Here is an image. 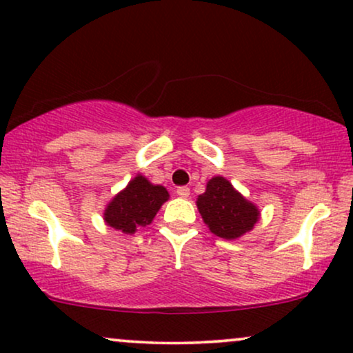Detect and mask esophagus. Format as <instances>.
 I'll return each mask as SVG.
<instances>
[{"label": "esophagus", "instance_id": "1", "mask_svg": "<svg viewBox=\"0 0 353 353\" xmlns=\"http://www.w3.org/2000/svg\"><path fill=\"white\" fill-rule=\"evenodd\" d=\"M176 194L180 198H188L190 196V188H188V186H178Z\"/></svg>", "mask_w": 353, "mask_h": 353}]
</instances>
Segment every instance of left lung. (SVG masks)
<instances>
[{"instance_id": "left-lung-1", "label": "left lung", "mask_w": 353, "mask_h": 353, "mask_svg": "<svg viewBox=\"0 0 353 353\" xmlns=\"http://www.w3.org/2000/svg\"><path fill=\"white\" fill-rule=\"evenodd\" d=\"M196 204L211 232L223 239H237L249 232L260 214L223 176L208 181L206 193L199 194Z\"/></svg>"}]
</instances>
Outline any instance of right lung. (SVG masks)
Here are the masks:
<instances>
[{
	"label": "right lung",
	"mask_w": 353,
	"mask_h": 353,
	"mask_svg": "<svg viewBox=\"0 0 353 353\" xmlns=\"http://www.w3.org/2000/svg\"><path fill=\"white\" fill-rule=\"evenodd\" d=\"M167 199L168 191L163 186L152 185L147 178L139 175L108 204L104 221L124 234H134L152 223Z\"/></svg>",
	"instance_id": "right-lung-1"
}]
</instances>
